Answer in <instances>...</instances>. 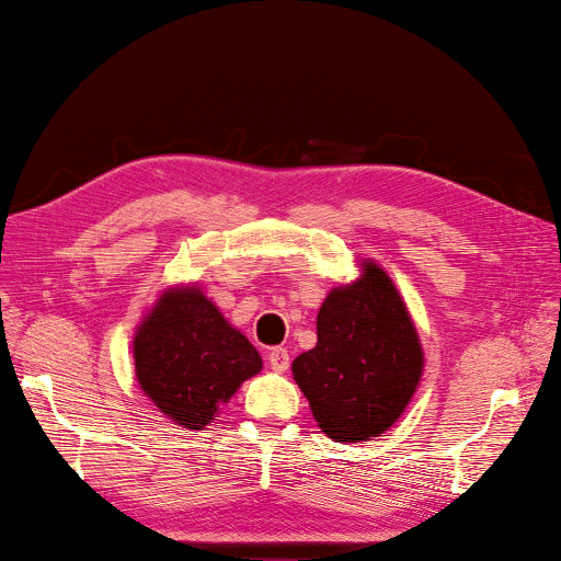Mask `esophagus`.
<instances>
[{"mask_svg": "<svg viewBox=\"0 0 561 561\" xmlns=\"http://www.w3.org/2000/svg\"><path fill=\"white\" fill-rule=\"evenodd\" d=\"M266 359H268V366H271L273 370H277V373H286L288 366H290V355H288V351L282 348V346L271 348Z\"/></svg>", "mask_w": 561, "mask_h": 561, "instance_id": "obj_1", "label": "esophagus"}]
</instances>
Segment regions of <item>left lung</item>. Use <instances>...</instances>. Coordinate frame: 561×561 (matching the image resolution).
Segmentation results:
<instances>
[{
    "label": "left lung",
    "instance_id": "left-lung-1",
    "mask_svg": "<svg viewBox=\"0 0 561 561\" xmlns=\"http://www.w3.org/2000/svg\"><path fill=\"white\" fill-rule=\"evenodd\" d=\"M424 353L390 277L364 275L333 288L317 314V346L293 362V377L331 439L366 442L388 431L420 383Z\"/></svg>",
    "mask_w": 561,
    "mask_h": 561
}]
</instances>
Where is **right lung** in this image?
Returning <instances> with one entry per match:
<instances>
[{"instance_id": "right-lung-1", "label": "right lung", "mask_w": 561, "mask_h": 561, "mask_svg": "<svg viewBox=\"0 0 561 561\" xmlns=\"http://www.w3.org/2000/svg\"><path fill=\"white\" fill-rule=\"evenodd\" d=\"M133 353L137 381L152 404L193 431L262 370L255 346L197 288L164 295L139 327Z\"/></svg>"}]
</instances>
